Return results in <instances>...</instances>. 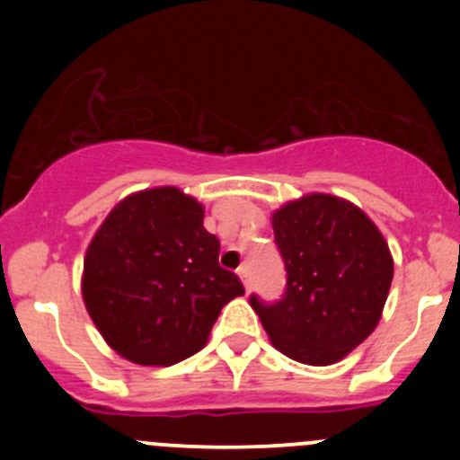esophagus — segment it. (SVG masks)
Masks as SVG:
<instances>
[{"mask_svg": "<svg viewBox=\"0 0 460 460\" xmlns=\"http://www.w3.org/2000/svg\"><path fill=\"white\" fill-rule=\"evenodd\" d=\"M238 276L243 278V285L249 289V282H252V280H249V267H247V264H243V267L238 269Z\"/></svg>", "mask_w": 460, "mask_h": 460, "instance_id": "34e87169", "label": "esophagus"}]
</instances>
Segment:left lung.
Instances as JSON below:
<instances>
[{
    "mask_svg": "<svg viewBox=\"0 0 460 460\" xmlns=\"http://www.w3.org/2000/svg\"><path fill=\"white\" fill-rule=\"evenodd\" d=\"M273 238L287 271L285 294H252L273 347L305 365L345 358L378 324L394 278L376 225L341 198L312 193L273 213Z\"/></svg>",
    "mask_w": 460,
    "mask_h": 460,
    "instance_id": "obj_1",
    "label": "left lung"
}]
</instances>
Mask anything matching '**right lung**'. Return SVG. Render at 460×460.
<instances>
[{
  "label": "right lung",
  "instance_id": "right-lung-1",
  "mask_svg": "<svg viewBox=\"0 0 460 460\" xmlns=\"http://www.w3.org/2000/svg\"><path fill=\"white\" fill-rule=\"evenodd\" d=\"M204 208L173 187L122 200L84 258L82 294L104 341L137 365H175L200 351L220 309L244 294L217 262Z\"/></svg>",
  "mask_w": 460,
  "mask_h": 460
}]
</instances>
